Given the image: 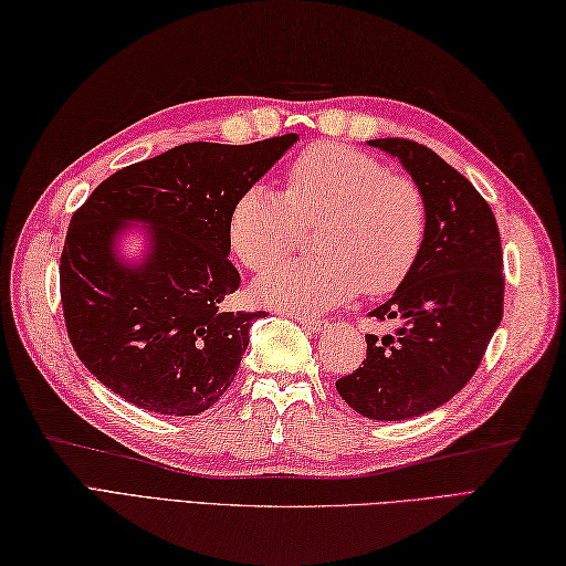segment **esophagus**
Returning <instances> with one entry per match:
<instances>
[{"mask_svg":"<svg viewBox=\"0 0 566 566\" xmlns=\"http://www.w3.org/2000/svg\"><path fill=\"white\" fill-rule=\"evenodd\" d=\"M296 323L303 325L306 329H311V332H315V335L327 327V321H323V317H315V315H296Z\"/></svg>","mask_w":566,"mask_h":566,"instance_id":"1","label":"esophagus"}]
</instances>
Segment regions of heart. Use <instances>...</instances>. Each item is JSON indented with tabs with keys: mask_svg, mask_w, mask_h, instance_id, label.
<instances>
[{
	"mask_svg": "<svg viewBox=\"0 0 566 566\" xmlns=\"http://www.w3.org/2000/svg\"><path fill=\"white\" fill-rule=\"evenodd\" d=\"M323 259L275 266L306 226ZM428 210L421 188L382 159L337 143L303 150L286 171V193L251 186L229 214L231 251L260 274L258 296L289 313L325 311L354 298L392 294L421 258Z\"/></svg>",
	"mask_w": 566,
	"mask_h": 566,
	"instance_id": "obj_1",
	"label": "heart"
}]
</instances>
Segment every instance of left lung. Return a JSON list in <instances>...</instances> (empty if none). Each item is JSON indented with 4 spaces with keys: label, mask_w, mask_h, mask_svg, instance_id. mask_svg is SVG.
Instances as JSON below:
<instances>
[{
    "label": "left lung",
    "mask_w": 566,
    "mask_h": 566,
    "mask_svg": "<svg viewBox=\"0 0 566 566\" xmlns=\"http://www.w3.org/2000/svg\"><path fill=\"white\" fill-rule=\"evenodd\" d=\"M411 174L428 210L421 258L395 296L370 311L392 335H366L364 366L337 380L339 397L373 421H407L461 392L502 321L500 229L473 184L421 143L368 140Z\"/></svg>",
    "instance_id": "obj_1"
}]
</instances>
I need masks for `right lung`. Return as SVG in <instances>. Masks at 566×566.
I'll return each mask as SVG.
<instances>
[{"label": "right lung", "mask_w": 566, "mask_h": 566, "mask_svg": "<svg viewBox=\"0 0 566 566\" xmlns=\"http://www.w3.org/2000/svg\"><path fill=\"white\" fill-rule=\"evenodd\" d=\"M298 140L184 143L114 171L71 217L60 286L69 339L95 378L134 407L198 416L234 382L265 311H224L241 277L229 255L239 196ZM148 223L136 266L116 237Z\"/></svg>", "instance_id": "1"}]
</instances>
